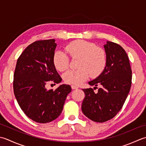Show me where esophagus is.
I'll list each match as a JSON object with an SVG mask.
<instances>
[{
    "label": "esophagus",
    "instance_id": "34e87169",
    "mask_svg": "<svg viewBox=\"0 0 146 146\" xmlns=\"http://www.w3.org/2000/svg\"><path fill=\"white\" fill-rule=\"evenodd\" d=\"M71 88H72V90H77V89L79 88L78 86H76V85H72L71 86Z\"/></svg>",
    "mask_w": 146,
    "mask_h": 146
}]
</instances>
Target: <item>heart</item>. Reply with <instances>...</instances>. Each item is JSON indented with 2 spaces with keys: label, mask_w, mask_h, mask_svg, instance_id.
<instances>
[{
  "label": "heart",
  "mask_w": 146,
  "mask_h": 146,
  "mask_svg": "<svg viewBox=\"0 0 146 146\" xmlns=\"http://www.w3.org/2000/svg\"><path fill=\"white\" fill-rule=\"evenodd\" d=\"M65 51L72 59L78 58L77 70H70L63 74L64 81L71 84H80L87 80L90 75L100 76L106 65V54L104 49L93 43L79 40L69 43ZM53 62L56 69L63 72L69 66L70 59L66 53L56 51L53 56Z\"/></svg>",
  "instance_id": "b5f03b06"
}]
</instances>
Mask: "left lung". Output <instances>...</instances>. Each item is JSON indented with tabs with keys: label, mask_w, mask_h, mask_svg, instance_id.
<instances>
[{
	"label": "left lung",
	"mask_w": 146,
	"mask_h": 146,
	"mask_svg": "<svg viewBox=\"0 0 146 146\" xmlns=\"http://www.w3.org/2000/svg\"><path fill=\"white\" fill-rule=\"evenodd\" d=\"M106 54L105 70L91 86L102 87L95 93L93 88L82 89L85 98L82 111L86 117L96 122H105L113 118L122 108L132 84V69L129 56L119 44L107 41L104 45Z\"/></svg>",
	"instance_id": "obj_1"
}]
</instances>
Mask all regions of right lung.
I'll return each mask as SVG.
<instances>
[{
    "instance_id": "add662e5",
    "label": "right lung",
    "mask_w": 146,
    "mask_h": 146,
    "mask_svg": "<svg viewBox=\"0 0 146 146\" xmlns=\"http://www.w3.org/2000/svg\"><path fill=\"white\" fill-rule=\"evenodd\" d=\"M55 41L38 40L29 44L17 59L14 70L15 97L25 114L37 123H48L58 117L72 90L67 84L55 90L46 88L50 82L62 81L53 62Z\"/></svg>"
}]
</instances>
